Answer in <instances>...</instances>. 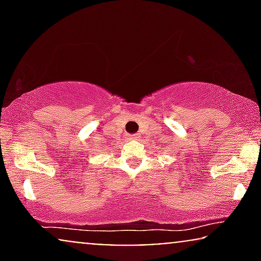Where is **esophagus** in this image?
<instances>
[{
  "instance_id": "esophagus-1",
  "label": "esophagus",
  "mask_w": 261,
  "mask_h": 261,
  "mask_svg": "<svg viewBox=\"0 0 261 261\" xmlns=\"http://www.w3.org/2000/svg\"><path fill=\"white\" fill-rule=\"evenodd\" d=\"M130 140H139V135H130Z\"/></svg>"
}]
</instances>
